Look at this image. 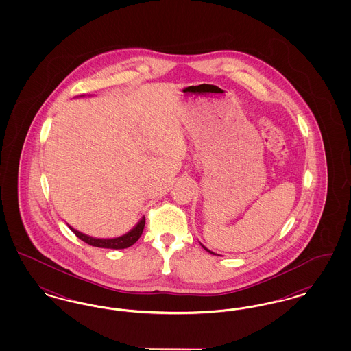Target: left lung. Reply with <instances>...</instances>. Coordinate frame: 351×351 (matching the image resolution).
<instances>
[{
	"label": "left lung",
	"instance_id": "left-lung-1",
	"mask_svg": "<svg viewBox=\"0 0 351 351\" xmlns=\"http://www.w3.org/2000/svg\"><path fill=\"white\" fill-rule=\"evenodd\" d=\"M202 247H204V246H202ZM204 249H205V250L208 251V252H210V254H213V255H215V252H212V251L208 250V249H206V247H204Z\"/></svg>",
	"mask_w": 351,
	"mask_h": 351
}]
</instances>
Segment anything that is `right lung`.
<instances>
[{
	"mask_svg": "<svg viewBox=\"0 0 351 351\" xmlns=\"http://www.w3.org/2000/svg\"><path fill=\"white\" fill-rule=\"evenodd\" d=\"M145 223H146V218L143 217L134 228L133 230H130L129 233L118 237V238H110V239H100V238H92L89 235L80 233L77 230H75L73 228L69 226V229L75 233L77 238H80L85 243L95 246V247H102V249H128L130 246H133L134 243L139 239V237L142 235V232L145 229Z\"/></svg>",
	"mask_w": 351,
	"mask_h": 351,
	"instance_id": "add662e5",
	"label": "right lung"
}]
</instances>
